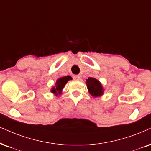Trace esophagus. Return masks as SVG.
<instances>
[{"label": "esophagus", "mask_w": 151, "mask_h": 151, "mask_svg": "<svg viewBox=\"0 0 151 151\" xmlns=\"http://www.w3.org/2000/svg\"><path fill=\"white\" fill-rule=\"evenodd\" d=\"M74 80H76V81H79L81 79V77L79 75H74L73 76Z\"/></svg>", "instance_id": "1"}]
</instances>
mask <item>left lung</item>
<instances>
[{
  "instance_id": "8db88e82",
  "label": "left lung",
  "mask_w": 151,
  "mask_h": 151,
  "mask_svg": "<svg viewBox=\"0 0 151 151\" xmlns=\"http://www.w3.org/2000/svg\"><path fill=\"white\" fill-rule=\"evenodd\" d=\"M86 85L90 94L93 97H98L102 95L104 93L101 83L95 78L89 77L86 79Z\"/></svg>"
}]
</instances>
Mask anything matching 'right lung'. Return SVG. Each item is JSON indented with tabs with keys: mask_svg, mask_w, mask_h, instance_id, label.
<instances>
[{
	"mask_svg": "<svg viewBox=\"0 0 151 151\" xmlns=\"http://www.w3.org/2000/svg\"><path fill=\"white\" fill-rule=\"evenodd\" d=\"M70 79H72V77L70 76H66V77L59 78V79H57L56 83H55L56 86L51 88V92L56 95H58V94H60L62 92V90L63 89L67 82Z\"/></svg>",
	"mask_w": 151,
	"mask_h": 151,
	"instance_id": "add662e5",
	"label": "right lung"
}]
</instances>
